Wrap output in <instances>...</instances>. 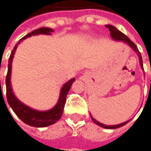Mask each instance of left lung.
Wrapping results in <instances>:
<instances>
[{"label": "left lung", "mask_w": 151, "mask_h": 151, "mask_svg": "<svg viewBox=\"0 0 151 151\" xmlns=\"http://www.w3.org/2000/svg\"><path fill=\"white\" fill-rule=\"evenodd\" d=\"M106 27L107 28H109L110 35H111V37H112V38H113L114 40L124 42L125 44H127V45H129V46L137 53L138 56H139V64H141L142 69H143L142 58V55H141V52H139V50H138L137 46L135 45V44H134L132 41H131V40L128 38L127 36H125L124 33H122V32H121L120 30H118L115 27L111 26V25H106ZM90 116H91V114H90ZM91 119H92V121H93L96 124H98V125H99V126H101V127H103V128H106V129H116V128H119V127H122V126L125 125V124L130 121V120H129V121H126V122H124V123H122V124H116V125H106V124H103L99 123V121H96V119H94V118H93L92 116H91Z\"/></svg>", "instance_id": "obj_1"}]
</instances>
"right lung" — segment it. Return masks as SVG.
<instances>
[{
    "mask_svg": "<svg viewBox=\"0 0 151 151\" xmlns=\"http://www.w3.org/2000/svg\"><path fill=\"white\" fill-rule=\"evenodd\" d=\"M53 30L49 27H41L38 29H36L32 31L31 33L27 34L23 38H21L14 46L10 56L9 58V63H8V72L6 76V95H7V100L9 105V106L12 108L16 115L19 118V119L24 122L25 124L34 126V127H46L51 124H53L57 121L60 120V118L63 114L64 105L66 102V96L70 88V86L72 85L73 81L75 79H71L69 81H67L61 88L60 92V96L57 104L53 106L52 109L47 110V111H37L35 109H32L31 107L26 106L22 102H20L13 93L12 88V83H10V75H12V59L14 57V53L16 49L18 48L19 44L26 39L27 37H29L31 36H36V35H51V32Z\"/></svg>",
    "mask_w": 151,
    "mask_h": 151,
    "instance_id": "add662e5",
    "label": "right lung"
}]
</instances>
